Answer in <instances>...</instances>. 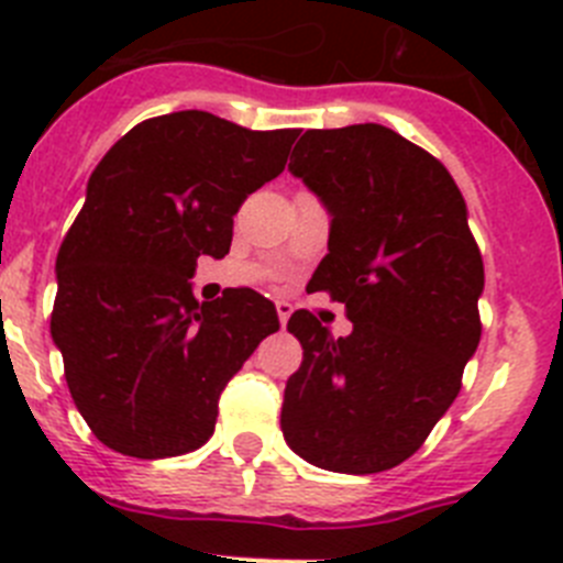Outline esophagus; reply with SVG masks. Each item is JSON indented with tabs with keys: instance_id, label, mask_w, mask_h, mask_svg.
I'll return each instance as SVG.
<instances>
[{
	"instance_id": "esophagus-1",
	"label": "esophagus",
	"mask_w": 563,
	"mask_h": 563,
	"mask_svg": "<svg viewBox=\"0 0 563 563\" xmlns=\"http://www.w3.org/2000/svg\"><path fill=\"white\" fill-rule=\"evenodd\" d=\"M275 308H277V317H280V325H286L288 317H291V302L277 300V302H275Z\"/></svg>"
}]
</instances>
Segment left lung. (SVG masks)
Segmentation results:
<instances>
[{
  "mask_svg": "<svg viewBox=\"0 0 563 563\" xmlns=\"http://www.w3.org/2000/svg\"><path fill=\"white\" fill-rule=\"evenodd\" d=\"M331 212L308 288L344 302L351 336L294 311L302 364L280 429L317 468L378 474L418 452L479 344L483 255L452 174L378 123L306 131L288 162Z\"/></svg>",
  "mask_w": 563,
  "mask_h": 563,
  "instance_id": "left-lung-1",
  "label": "left lung"
}]
</instances>
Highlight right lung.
I'll return each mask as SVG.
<instances>
[{
    "label": "right lung",
    "mask_w": 563,
    "mask_h": 563,
    "mask_svg": "<svg viewBox=\"0 0 563 563\" xmlns=\"http://www.w3.org/2000/svg\"><path fill=\"white\" fill-rule=\"evenodd\" d=\"M294 140L174 111L134 125L89 176L55 261L49 333L75 407L114 452L159 460L205 445L221 389L280 328L252 288L199 302L190 277L201 255L230 252L232 216L283 174Z\"/></svg>",
    "instance_id": "obj_1"
}]
</instances>
